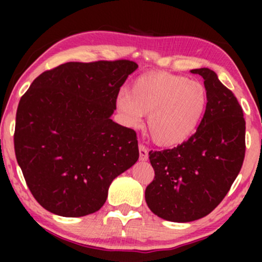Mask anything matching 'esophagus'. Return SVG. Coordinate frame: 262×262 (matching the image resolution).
<instances>
[{
	"label": "esophagus",
	"instance_id": "1",
	"mask_svg": "<svg viewBox=\"0 0 262 262\" xmlns=\"http://www.w3.org/2000/svg\"><path fill=\"white\" fill-rule=\"evenodd\" d=\"M139 159L141 161H146L148 160V148L143 144L139 145Z\"/></svg>",
	"mask_w": 262,
	"mask_h": 262
}]
</instances>
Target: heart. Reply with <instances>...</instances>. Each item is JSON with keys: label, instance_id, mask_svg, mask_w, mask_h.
Here are the masks:
<instances>
[{"label": "heart", "instance_id": "obj_1", "mask_svg": "<svg viewBox=\"0 0 262 262\" xmlns=\"http://www.w3.org/2000/svg\"><path fill=\"white\" fill-rule=\"evenodd\" d=\"M207 103L203 83L169 73L141 75L130 93L121 91L116 97L117 111L128 127H139L144 114H149V133L162 146L188 140L200 127Z\"/></svg>", "mask_w": 262, "mask_h": 262}]
</instances>
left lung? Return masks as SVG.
I'll use <instances>...</instances> for the list:
<instances>
[{
    "label": "left lung",
    "instance_id": "8db88e82",
    "mask_svg": "<svg viewBox=\"0 0 262 262\" xmlns=\"http://www.w3.org/2000/svg\"><path fill=\"white\" fill-rule=\"evenodd\" d=\"M201 75L208 95L196 133L181 145L149 151L155 171L145 201L165 221L187 223L209 214L227 196L245 156V119L234 93L208 68Z\"/></svg>",
    "mask_w": 262,
    "mask_h": 262
}]
</instances>
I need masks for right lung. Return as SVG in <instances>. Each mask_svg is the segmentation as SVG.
<instances>
[{
  "mask_svg": "<svg viewBox=\"0 0 262 262\" xmlns=\"http://www.w3.org/2000/svg\"><path fill=\"white\" fill-rule=\"evenodd\" d=\"M138 65L66 62L44 71L20 98L14 151L37 202L61 217L97 212L108 188L139 159L137 133L111 119Z\"/></svg>",
  "mask_w": 262,
  "mask_h": 262,
  "instance_id": "1",
  "label": "right lung"
}]
</instances>
